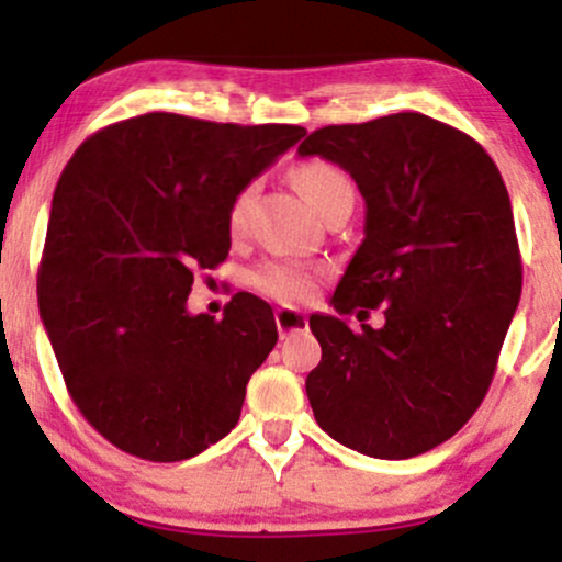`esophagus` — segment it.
<instances>
[{
    "label": "esophagus",
    "mask_w": 562,
    "mask_h": 562,
    "mask_svg": "<svg viewBox=\"0 0 562 562\" xmlns=\"http://www.w3.org/2000/svg\"><path fill=\"white\" fill-rule=\"evenodd\" d=\"M274 322L280 335H288L293 330H301V327H306V314L299 312V308H277Z\"/></svg>",
    "instance_id": "34e87169"
}]
</instances>
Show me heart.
Masks as SVG:
<instances>
[{
    "label": "heart",
    "instance_id": "obj_1",
    "mask_svg": "<svg viewBox=\"0 0 562 562\" xmlns=\"http://www.w3.org/2000/svg\"><path fill=\"white\" fill-rule=\"evenodd\" d=\"M293 184L299 187V192L306 198V203L312 205L314 211H319L322 205H325L333 195H338V192L351 190L346 171L338 169L330 160L319 158L295 166ZM254 184H248L237 192L235 200H232L227 214V227L232 235H240L245 224H248L250 205H254ZM254 285L259 288L261 293L272 295V299L282 303H299L306 301L308 295L314 293L317 272H314L312 267H303V263L269 261L254 272Z\"/></svg>",
    "mask_w": 562,
    "mask_h": 562
}]
</instances>
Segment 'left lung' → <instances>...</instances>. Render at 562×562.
Here are the masks:
<instances>
[{
    "label": "left lung",
    "instance_id": "left-lung-1",
    "mask_svg": "<svg viewBox=\"0 0 562 562\" xmlns=\"http://www.w3.org/2000/svg\"><path fill=\"white\" fill-rule=\"evenodd\" d=\"M299 156L338 164L367 205L335 312L385 306L380 330L312 314L322 362L306 378L308 404L348 449L423 454L481 406L518 308L524 267L507 187L479 142L423 113L317 128Z\"/></svg>",
    "mask_w": 562,
    "mask_h": 562
}]
</instances>
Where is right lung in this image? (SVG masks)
I'll return each instance as SVG.
<instances>
[{
  "mask_svg": "<svg viewBox=\"0 0 562 562\" xmlns=\"http://www.w3.org/2000/svg\"><path fill=\"white\" fill-rule=\"evenodd\" d=\"M306 128L145 113L81 142L55 187L38 314L70 398L139 460H190L240 420L277 344L272 306L237 293L187 312L198 269L229 254V205Z\"/></svg>",
  "mask_w": 562,
  "mask_h": 562,
  "instance_id": "add662e5",
  "label": "right lung"
}]
</instances>
